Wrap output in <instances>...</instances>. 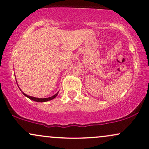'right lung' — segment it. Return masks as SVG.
Returning <instances> with one entry per match:
<instances>
[{"label":"right lung","mask_w":149,"mask_h":149,"mask_svg":"<svg viewBox=\"0 0 149 149\" xmlns=\"http://www.w3.org/2000/svg\"><path fill=\"white\" fill-rule=\"evenodd\" d=\"M22 91V90H21ZM22 93H23V95L26 96V97H28L29 99H30V100H33V101H35V102H48V101H50L53 100V99L55 98L58 95V92H57V94H55L54 95H53L52 97H47V98H37V97H31V96H29V95H26L25 93H24L23 92H22Z\"/></svg>","instance_id":"1"}]
</instances>
